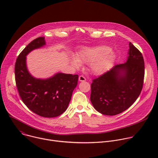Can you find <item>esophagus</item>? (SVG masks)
I'll list each match as a JSON object with an SVG mask.
<instances>
[{"label":"esophagus","instance_id":"34e87169","mask_svg":"<svg viewBox=\"0 0 158 158\" xmlns=\"http://www.w3.org/2000/svg\"><path fill=\"white\" fill-rule=\"evenodd\" d=\"M79 81L80 82H84V81H86V79H85V77L84 76H80L79 77Z\"/></svg>","mask_w":158,"mask_h":158}]
</instances>
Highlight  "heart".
Here are the masks:
<instances>
[{"instance_id": "1", "label": "heart", "mask_w": 158, "mask_h": 158, "mask_svg": "<svg viewBox=\"0 0 158 158\" xmlns=\"http://www.w3.org/2000/svg\"><path fill=\"white\" fill-rule=\"evenodd\" d=\"M116 54L106 46L93 48H82L77 57L72 56L71 61L75 67H79L82 63H91L90 68L95 74L106 72L113 63Z\"/></svg>"}]
</instances>
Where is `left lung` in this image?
Returning a JSON list of instances; mask_svg holds the SVG:
<instances>
[{
	"instance_id": "1",
	"label": "left lung",
	"mask_w": 158,
	"mask_h": 158,
	"mask_svg": "<svg viewBox=\"0 0 158 158\" xmlns=\"http://www.w3.org/2000/svg\"><path fill=\"white\" fill-rule=\"evenodd\" d=\"M129 56L93 80L90 99L100 113L114 116L127 109L139 97L144 77V62L141 52L129 42Z\"/></svg>"
}]
</instances>
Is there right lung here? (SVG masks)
Returning <instances> with one entry per match:
<instances>
[{
	"label": "right lung",
	"mask_w": 158,
	"mask_h": 158,
	"mask_svg": "<svg viewBox=\"0 0 158 158\" xmlns=\"http://www.w3.org/2000/svg\"><path fill=\"white\" fill-rule=\"evenodd\" d=\"M45 44L44 37H38L20 53L15 64V79L19 96L31 110L42 117L54 118L68 107L79 76L59 73L46 79L34 77L27 70L26 56Z\"/></svg>",
	"instance_id": "1"
}]
</instances>
